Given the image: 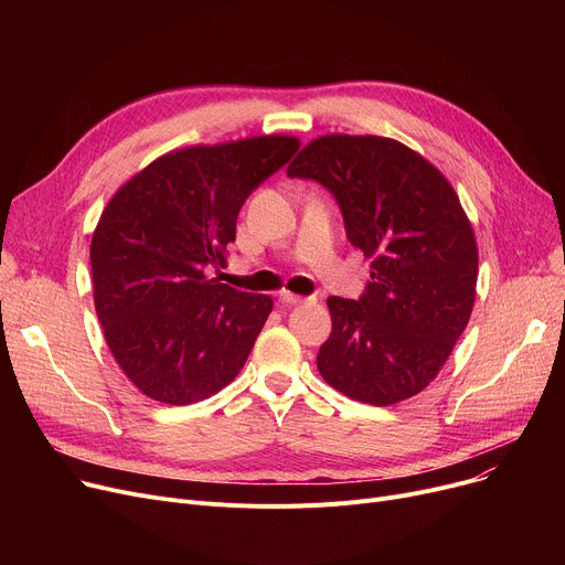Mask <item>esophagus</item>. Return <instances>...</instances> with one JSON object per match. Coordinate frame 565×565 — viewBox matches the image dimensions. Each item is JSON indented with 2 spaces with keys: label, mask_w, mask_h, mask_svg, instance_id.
I'll list each match as a JSON object with an SVG mask.
<instances>
[{
  "label": "esophagus",
  "mask_w": 565,
  "mask_h": 565,
  "mask_svg": "<svg viewBox=\"0 0 565 565\" xmlns=\"http://www.w3.org/2000/svg\"><path fill=\"white\" fill-rule=\"evenodd\" d=\"M279 302H281L284 307H295V305H302L305 298H302V295L290 292V290H281V292H279Z\"/></svg>",
  "instance_id": "1"
}]
</instances>
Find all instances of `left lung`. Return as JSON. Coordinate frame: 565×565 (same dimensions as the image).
<instances>
[{
  "mask_svg": "<svg viewBox=\"0 0 565 565\" xmlns=\"http://www.w3.org/2000/svg\"><path fill=\"white\" fill-rule=\"evenodd\" d=\"M286 173L337 196L350 245L371 260L360 300H328L322 380L377 407L417 396L449 360L477 300V235L456 190L422 153L377 135L316 137Z\"/></svg>",
  "mask_w": 565,
  "mask_h": 565,
  "instance_id": "8db88e82",
  "label": "left lung"
}]
</instances>
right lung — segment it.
Segmentation results:
<instances>
[{
	"instance_id": "right-lung-1",
	"label": "right lung",
	"mask_w": 565,
	"mask_h": 565,
	"mask_svg": "<svg viewBox=\"0 0 565 565\" xmlns=\"http://www.w3.org/2000/svg\"><path fill=\"white\" fill-rule=\"evenodd\" d=\"M290 135L175 148L114 192L92 237L94 305L116 364L167 405L211 398L241 373L270 295L222 284L247 196L298 151Z\"/></svg>"
}]
</instances>
